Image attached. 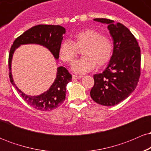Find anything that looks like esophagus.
Here are the masks:
<instances>
[{"label":"esophagus","instance_id":"obj_1","mask_svg":"<svg viewBox=\"0 0 151 151\" xmlns=\"http://www.w3.org/2000/svg\"><path fill=\"white\" fill-rule=\"evenodd\" d=\"M83 76H81V75H75V74H73V75H72V78H73V79H80V78H81Z\"/></svg>","mask_w":151,"mask_h":151}]
</instances>
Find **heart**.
Segmentation results:
<instances>
[{
    "mask_svg": "<svg viewBox=\"0 0 151 151\" xmlns=\"http://www.w3.org/2000/svg\"><path fill=\"white\" fill-rule=\"evenodd\" d=\"M82 58L72 66V70L78 74H84L93 70L96 65L102 67L109 62L112 57L114 45L108 36L101 35L92 28L82 30L74 35V41L65 40L60 45L59 55L62 62L71 64L81 49Z\"/></svg>",
    "mask_w": 151,
    "mask_h": 151,
    "instance_id": "1",
    "label": "heart"
}]
</instances>
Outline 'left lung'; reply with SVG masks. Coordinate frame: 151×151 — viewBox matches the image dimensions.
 I'll use <instances>...</instances> for the list:
<instances>
[{"label":"left lung","instance_id":"1","mask_svg":"<svg viewBox=\"0 0 151 151\" xmlns=\"http://www.w3.org/2000/svg\"><path fill=\"white\" fill-rule=\"evenodd\" d=\"M93 20L108 24L114 52L106 70L93 75L94 84L90 95L99 104L113 106L136 89L141 76V49L134 35L123 24L106 18Z\"/></svg>","mask_w":151,"mask_h":151}]
</instances>
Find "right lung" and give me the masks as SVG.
<instances>
[{
	"label": "right lung",
	"instance_id": "1",
	"mask_svg": "<svg viewBox=\"0 0 151 151\" xmlns=\"http://www.w3.org/2000/svg\"><path fill=\"white\" fill-rule=\"evenodd\" d=\"M65 28L60 25H38L31 27L20 35L13 42L8 57V68L10 82L16 88L27 104L40 111H51L63 103L66 97V86L72 80V75L63 67L58 68L56 79L50 89L45 93L35 96L25 95L15 86L11 74V60L13 52L20 45L39 44L46 47L56 59L59 58V49L62 43Z\"/></svg>",
	"mask_w": 151,
	"mask_h": 151
}]
</instances>
